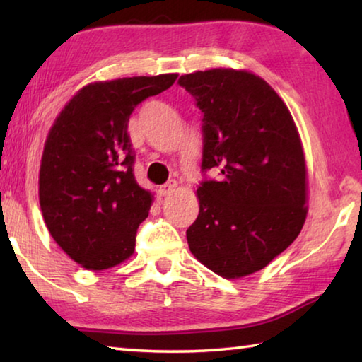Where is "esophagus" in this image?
<instances>
[{
    "label": "esophagus",
    "instance_id": "esophagus-1",
    "mask_svg": "<svg viewBox=\"0 0 362 362\" xmlns=\"http://www.w3.org/2000/svg\"><path fill=\"white\" fill-rule=\"evenodd\" d=\"M175 188H177V183L174 180H170V182L166 183V185H163L161 188H159V194L169 196V194H173L175 192Z\"/></svg>",
    "mask_w": 362,
    "mask_h": 362
}]
</instances>
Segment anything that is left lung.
Returning <instances> with one entry per match:
<instances>
[{"instance_id":"8db88e82","label":"left lung","mask_w":362,"mask_h":362,"mask_svg":"<svg viewBox=\"0 0 362 362\" xmlns=\"http://www.w3.org/2000/svg\"><path fill=\"white\" fill-rule=\"evenodd\" d=\"M179 84L203 113L201 169L218 170L196 189L189 250L218 276H247L289 247L305 223L308 180L297 126L272 86L247 70L194 71Z\"/></svg>"}]
</instances>
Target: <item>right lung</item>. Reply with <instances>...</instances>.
I'll use <instances>...</instances> for the list:
<instances>
[{
	"instance_id": "1",
	"label": "right lung",
	"mask_w": 362,
	"mask_h": 362,
	"mask_svg": "<svg viewBox=\"0 0 362 362\" xmlns=\"http://www.w3.org/2000/svg\"><path fill=\"white\" fill-rule=\"evenodd\" d=\"M177 76L90 83L47 134L38 182L42 218L60 249L86 269H108L134 254L153 194L134 177L127 122L140 102L169 89Z\"/></svg>"
}]
</instances>
